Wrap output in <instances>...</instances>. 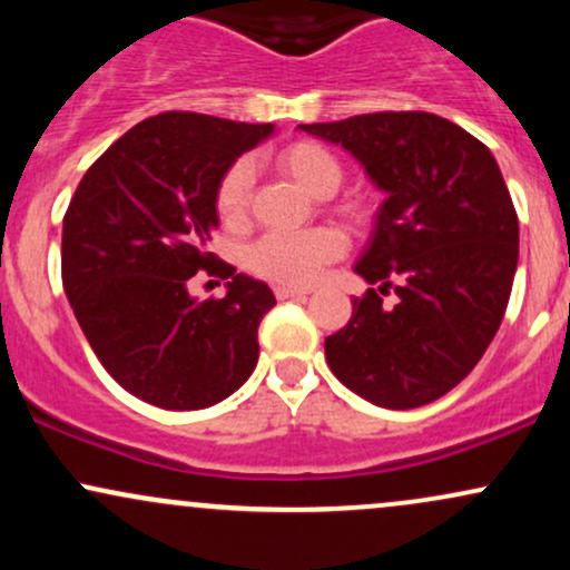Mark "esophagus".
Segmentation results:
<instances>
[{"instance_id":"34e87169","label":"esophagus","mask_w":570,"mask_h":570,"mask_svg":"<svg viewBox=\"0 0 570 570\" xmlns=\"http://www.w3.org/2000/svg\"><path fill=\"white\" fill-rule=\"evenodd\" d=\"M305 294H311V289H303V286H286V284H278V286H276V297H278V299L305 297Z\"/></svg>"}]
</instances>
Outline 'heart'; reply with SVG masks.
<instances>
[{"mask_svg": "<svg viewBox=\"0 0 570 570\" xmlns=\"http://www.w3.org/2000/svg\"><path fill=\"white\" fill-rule=\"evenodd\" d=\"M278 168L316 198H326L340 187L343 168L330 149L316 141H294L278 153ZM254 168L246 158L230 163L214 189V212L225 227L244 225L252 203ZM348 240L335 227H313L305 233H267L248 246L246 265L257 276L286 286L313 284L322 271L343 257Z\"/></svg>", "mask_w": 570, "mask_h": 570, "instance_id": "b5f03b06", "label": "heart"}]
</instances>
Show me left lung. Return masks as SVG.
Instances as JSON below:
<instances>
[{"label":"left lung","mask_w":570,"mask_h":570,"mask_svg":"<svg viewBox=\"0 0 570 570\" xmlns=\"http://www.w3.org/2000/svg\"><path fill=\"white\" fill-rule=\"evenodd\" d=\"M340 144L385 200L353 271L375 289L324 340L353 394L412 410L455 389L499 332L517 271L520 227L490 149L429 112H375L299 126ZM394 288L397 303L382 294Z\"/></svg>","instance_id":"obj_1"}]
</instances>
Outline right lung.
<instances>
[{"mask_svg": "<svg viewBox=\"0 0 570 570\" xmlns=\"http://www.w3.org/2000/svg\"><path fill=\"white\" fill-rule=\"evenodd\" d=\"M276 126L163 112L120 136L82 176L63 217L61 273L90 348L128 394L163 410H203L248 381L257 330L273 305L265 281L208 252L225 168ZM198 269L230 277L197 303Z\"/></svg>", "mask_w": 570, "mask_h": 570, "instance_id": "right-lung-1", "label": "right lung"}]
</instances>
